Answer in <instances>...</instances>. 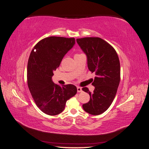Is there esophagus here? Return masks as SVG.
I'll return each mask as SVG.
<instances>
[{
    "label": "esophagus",
    "mask_w": 149,
    "mask_h": 149,
    "mask_svg": "<svg viewBox=\"0 0 149 149\" xmlns=\"http://www.w3.org/2000/svg\"><path fill=\"white\" fill-rule=\"evenodd\" d=\"M77 91L78 92V93H81V92H82V88H81V87H77Z\"/></svg>",
    "instance_id": "esophagus-1"
}]
</instances>
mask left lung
Wrapping results in <instances>:
<instances>
[{
	"instance_id": "obj_1",
	"label": "left lung",
	"mask_w": 149,
	"mask_h": 149,
	"mask_svg": "<svg viewBox=\"0 0 149 149\" xmlns=\"http://www.w3.org/2000/svg\"><path fill=\"white\" fill-rule=\"evenodd\" d=\"M79 46L87 57L88 69L94 73L92 85L93 93L84 87L90 100L83 104V109L91 115H100L105 112L113 101L120 83V62L114 48L98 37L76 39Z\"/></svg>"
}]
</instances>
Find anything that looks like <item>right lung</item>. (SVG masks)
I'll list each match as a JSON object with an SVG mask.
<instances>
[{
  "label": "right lung",
  "mask_w": 149,
  "mask_h": 149,
  "mask_svg": "<svg viewBox=\"0 0 149 149\" xmlns=\"http://www.w3.org/2000/svg\"><path fill=\"white\" fill-rule=\"evenodd\" d=\"M74 44V38L49 37L40 40L31 52L27 65L29 88L36 104L48 115L61 113L66 101L77 93L74 85L60 86L52 81L53 71Z\"/></svg>",
  "instance_id": "right-lung-1"
}]
</instances>
